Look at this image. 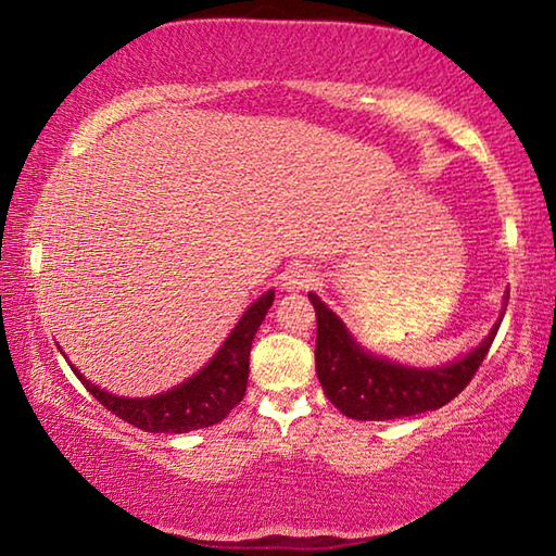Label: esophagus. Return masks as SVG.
I'll return each instance as SVG.
<instances>
[{"label": "esophagus", "mask_w": 556, "mask_h": 556, "mask_svg": "<svg viewBox=\"0 0 556 556\" xmlns=\"http://www.w3.org/2000/svg\"><path fill=\"white\" fill-rule=\"evenodd\" d=\"M316 285V271L306 265H294L281 275V287L287 291H304Z\"/></svg>", "instance_id": "34e87169"}]
</instances>
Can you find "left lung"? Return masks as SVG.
I'll return each mask as SVG.
<instances>
[{"instance_id": "8db88e82", "label": "left lung", "mask_w": 556, "mask_h": 556, "mask_svg": "<svg viewBox=\"0 0 556 556\" xmlns=\"http://www.w3.org/2000/svg\"><path fill=\"white\" fill-rule=\"evenodd\" d=\"M316 308V375L318 382L345 417L361 421H384L412 417L448 404L460 394L481 368L483 357L501 328L458 361L441 368H404L384 357L370 355L355 343L341 318L316 294H308ZM503 316V314H501Z\"/></svg>"}]
</instances>
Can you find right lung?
Instances as JSON below:
<instances>
[{
	"label": "right lung",
	"instance_id": "right-lung-1",
	"mask_svg": "<svg viewBox=\"0 0 556 556\" xmlns=\"http://www.w3.org/2000/svg\"><path fill=\"white\" fill-rule=\"evenodd\" d=\"M271 301H275V291L262 294L242 314L238 326L230 331L228 341L223 343L220 351L213 355V361L203 370L195 372L191 380L178 384V388L154 394V397H117V394L100 390L98 384L83 378L75 368L73 372L78 375L86 390L102 407L137 429L152 431V434H186V431L193 429L213 427L228 417L230 409L248 392L252 338H255L260 324L265 321Z\"/></svg>",
	"mask_w": 556,
	"mask_h": 556
}]
</instances>
